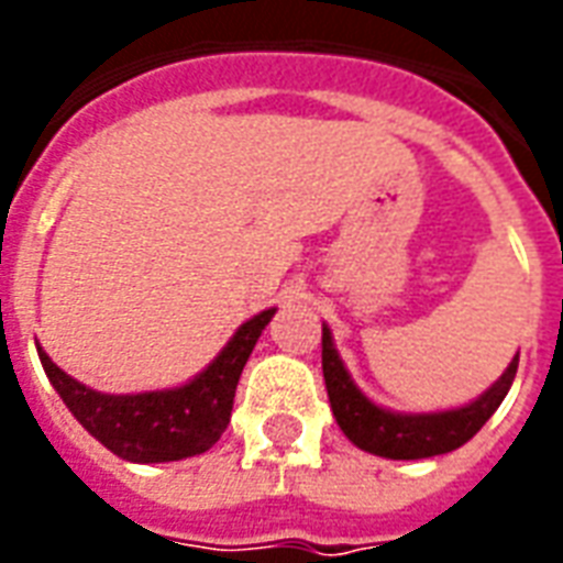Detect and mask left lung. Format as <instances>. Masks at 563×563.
Here are the masks:
<instances>
[{"instance_id":"1","label":"left lung","mask_w":563,"mask_h":563,"mask_svg":"<svg viewBox=\"0 0 563 563\" xmlns=\"http://www.w3.org/2000/svg\"><path fill=\"white\" fill-rule=\"evenodd\" d=\"M516 367H519V355L509 362L504 377L497 379L492 389L459 410L428 416L389 413L355 389L341 355L331 343V331L322 329V377H325L334 419L355 446L383 459H431V455H443V452L464 446L507 398L509 386L516 379Z\"/></svg>"}]
</instances>
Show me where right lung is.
<instances>
[{"mask_svg": "<svg viewBox=\"0 0 563 563\" xmlns=\"http://www.w3.org/2000/svg\"><path fill=\"white\" fill-rule=\"evenodd\" d=\"M271 317L274 310H262L258 317L246 319L234 331L232 341L225 343V350L210 362L208 371H201L180 389L168 391L102 395L80 386L66 371H59L44 350H38V358L63 404L114 455L139 464L180 461L208 452L222 437L232 419L241 371Z\"/></svg>", "mask_w": 563, "mask_h": 563, "instance_id": "1", "label": "right lung"}]
</instances>
